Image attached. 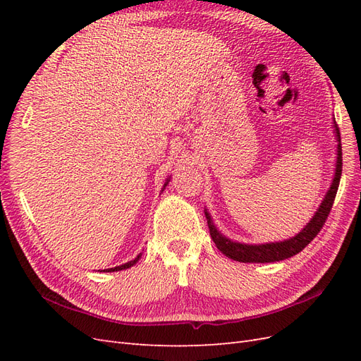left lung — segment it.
Instances as JSON below:
<instances>
[{"label":"left lung","instance_id":"8db88e82","mask_svg":"<svg viewBox=\"0 0 361 361\" xmlns=\"http://www.w3.org/2000/svg\"><path fill=\"white\" fill-rule=\"evenodd\" d=\"M333 128H334L336 140L338 141L334 178L330 185V190L326 191L322 203L319 204L318 211H316L314 215L312 216V220L305 224V227L300 233L292 236L290 239H285V241L268 243V244H243V243H236V241H232V239L226 238L212 223V218H211L209 212L204 209V215L207 220V226H209V233H211L212 241L215 243L216 248L220 250L223 255H226L228 259L244 262V264H268V262H279V260H285L288 257H292L297 253H300L301 250H304L313 241V238L319 233V231L326 220V216H329V214L331 211L336 194H337V188H338V182H341V176H342L341 133H338V128H337L336 122H334Z\"/></svg>","mask_w":361,"mask_h":361}]
</instances>
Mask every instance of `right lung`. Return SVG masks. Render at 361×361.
Segmentation results:
<instances>
[{
	"label": "right lung",
	"instance_id": "add662e5",
	"mask_svg": "<svg viewBox=\"0 0 361 361\" xmlns=\"http://www.w3.org/2000/svg\"><path fill=\"white\" fill-rule=\"evenodd\" d=\"M170 182V178L167 179V182L164 183V188L167 187V183ZM164 188H162V191H164ZM141 257V253L134 259V260H130V262H128V264H125V265H120V267H114V268H108V269H104V272H114V271H122V269H126V268H130V267H134L137 262H138V259Z\"/></svg>",
	"mask_w": 361,
	"mask_h": 361
}]
</instances>
